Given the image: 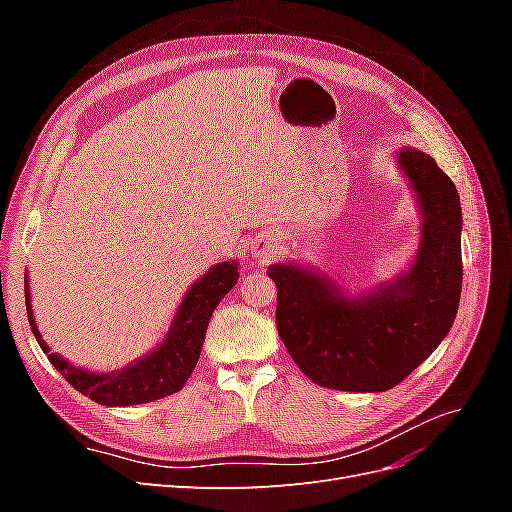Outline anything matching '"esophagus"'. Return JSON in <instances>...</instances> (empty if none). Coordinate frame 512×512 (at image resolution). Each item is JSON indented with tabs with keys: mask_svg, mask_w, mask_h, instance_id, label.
Listing matches in <instances>:
<instances>
[{
	"mask_svg": "<svg viewBox=\"0 0 512 512\" xmlns=\"http://www.w3.org/2000/svg\"><path fill=\"white\" fill-rule=\"evenodd\" d=\"M273 247H275V243H273L271 237H258V239H254V243H252V254H254L256 258H267V256H271Z\"/></svg>",
	"mask_w": 512,
	"mask_h": 512,
	"instance_id": "esophagus-1",
	"label": "esophagus"
}]
</instances>
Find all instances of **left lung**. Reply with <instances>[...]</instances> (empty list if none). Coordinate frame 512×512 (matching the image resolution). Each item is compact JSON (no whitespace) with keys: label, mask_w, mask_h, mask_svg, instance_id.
I'll return each mask as SVG.
<instances>
[{"label":"left lung","mask_w":512,"mask_h":512,"mask_svg":"<svg viewBox=\"0 0 512 512\" xmlns=\"http://www.w3.org/2000/svg\"><path fill=\"white\" fill-rule=\"evenodd\" d=\"M421 207V245L408 273L348 297L294 265H271L275 322L292 361L335 391H389L421 365L451 331L461 297V205L455 183L427 153H397Z\"/></svg>","instance_id":"obj_1"}]
</instances>
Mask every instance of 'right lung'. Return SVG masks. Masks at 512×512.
<instances>
[{
  "label": "right lung",
  "mask_w": 512,
  "mask_h": 512,
  "mask_svg": "<svg viewBox=\"0 0 512 512\" xmlns=\"http://www.w3.org/2000/svg\"><path fill=\"white\" fill-rule=\"evenodd\" d=\"M239 280L237 262H218L209 269L194 286L185 292L177 309L173 327L166 333L164 342L149 352L143 359L134 361L126 369L111 371V374H94L81 367H74L64 356L51 352L36 327L32 305H29V284L25 275V305L29 327H32L36 342L42 352L49 356L51 365L64 376L76 391L94 399L104 406H136L173 395L183 389L198 363L200 348L205 342V333L213 309L232 290Z\"/></svg>",
  "instance_id": "right-lung-1"
}]
</instances>
